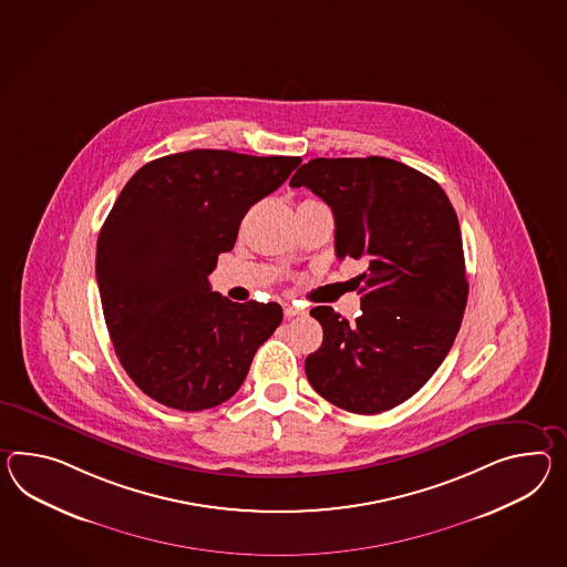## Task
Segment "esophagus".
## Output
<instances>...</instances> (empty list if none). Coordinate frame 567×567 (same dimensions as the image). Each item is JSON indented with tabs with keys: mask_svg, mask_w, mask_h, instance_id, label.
Returning <instances> with one entry per match:
<instances>
[{
	"mask_svg": "<svg viewBox=\"0 0 567 567\" xmlns=\"http://www.w3.org/2000/svg\"><path fill=\"white\" fill-rule=\"evenodd\" d=\"M282 311H285V318L287 319L295 318V316H303L305 313L303 309H299L295 305H285Z\"/></svg>",
	"mask_w": 567,
	"mask_h": 567,
	"instance_id": "esophagus-1",
	"label": "esophagus"
}]
</instances>
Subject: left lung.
<instances>
[{"mask_svg":"<svg viewBox=\"0 0 567 567\" xmlns=\"http://www.w3.org/2000/svg\"><path fill=\"white\" fill-rule=\"evenodd\" d=\"M332 208L336 256L364 260L359 318L313 307L323 342L305 373L323 400L379 414L410 400L441 367L467 305L455 208L439 182L386 157H316L295 172Z\"/></svg>","mask_w":567,"mask_h":567,"instance_id":"8db88e82","label":"left lung"}]
</instances>
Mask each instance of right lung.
<instances>
[{
    "label": "right lung",
    "mask_w": 567,
    "mask_h": 567,
    "mask_svg": "<svg viewBox=\"0 0 567 567\" xmlns=\"http://www.w3.org/2000/svg\"><path fill=\"white\" fill-rule=\"evenodd\" d=\"M299 164L193 150L145 164L118 194L97 235V289L116 357L152 400L181 412L229 400L280 326V305L234 303L208 275Z\"/></svg>",
    "instance_id": "add662e5"
}]
</instances>
